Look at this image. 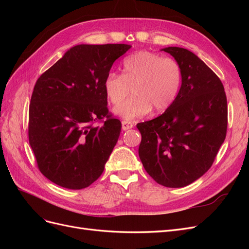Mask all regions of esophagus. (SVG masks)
Here are the masks:
<instances>
[{
	"label": "esophagus",
	"instance_id": "34e87169",
	"mask_svg": "<svg viewBox=\"0 0 249 249\" xmlns=\"http://www.w3.org/2000/svg\"><path fill=\"white\" fill-rule=\"evenodd\" d=\"M133 126H134V124H133V123H131V122H126V120H123V123H122V127H123V130H124V131H126V130H129V129H132Z\"/></svg>",
	"mask_w": 249,
	"mask_h": 249
}]
</instances>
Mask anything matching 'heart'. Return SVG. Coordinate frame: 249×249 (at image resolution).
Here are the masks:
<instances>
[{
	"label": "heart",
	"mask_w": 249,
	"mask_h": 249,
	"mask_svg": "<svg viewBox=\"0 0 249 249\" xmlns=\"http://www.w3.org/2000/svg\"><path fill=\"white\" fill-rule=\"evenodd\" d=\"M182 84V69L176 59L140 51L123 61V73L109 72L104 81L108 100L117 105L129 93L133 95L114 108V113L132 120L154 111L167 110L178 94Z\"/></svg>",
	"instance_id": "heart-1"
}]
</instances>
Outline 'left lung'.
<instances>
[{
    "label": "left lung",
    "instance_id": "obj_1",
    "mask_svg": "<svg viewBox=\"0 0 249 249\" xmlns=\"http://www.w3.org/2000/svg\"><path fill=\"white\" fill-rule=\"evenodd\" d=\"M179 63L182 86L162 115L137 124L139 157L158 184L180 188L211 168L228 130V102L222 82L192 52L163 49Z\"/></svg>",
    "mask_w": 249,
    "mask_h": 249
}]
</instances>
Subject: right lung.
Wrapping results in <instances>:
<instances>
[{
  "instance_id": "right-lung-1",
  "label": "right lung",
  "mask_w": 249,
  "mask_h": 249,
  "mask_svg": "<svg viewBox=\"0 0 249 249\" xmlns=\"http://www.w3.org/2000/svg\"><path fill=\"white\" fill-rule=\"evenodd\" d=\"M130 44H79L36 81L29 107V142L51 182L80 190L99 178L122 123L107 107L104 81ZM102 122L101 127L93 124Z\"/></svg>"
}]
</instances>
